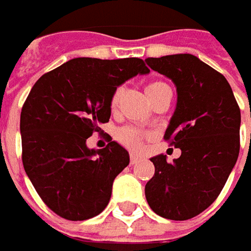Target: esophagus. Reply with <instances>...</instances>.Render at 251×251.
<instances>
[{
    "label": "esophagus",
    "instance_id": "34e87169",
    "mask_svg": "<svg viewBox=\"0 0 251 251\" xmlns=\"http://www.w3.org/2000/svg\"><path fill=\"white\" fill-rule=\"evenodd\" d=\"M141 159V156L140 155H137V153H131L130 155V162H131V165H134V163H137L138 160Z\"/></svg>",
    "mask_w": 251,
    "mask_h": 251
}]
</instances>
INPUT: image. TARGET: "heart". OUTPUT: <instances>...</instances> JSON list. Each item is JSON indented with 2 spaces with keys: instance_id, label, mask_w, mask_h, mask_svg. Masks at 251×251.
Listing matches in <instances>:
<instances>
[{
  "instance_id": "1",
  "label": "heart",
  "mask_w": 251,
  "mask_h": 251,
  "mask_svg": "<svg viewBox=\"0 0 251 251\" xmlns=\"http://www.w3.org/2000/svg\"><path fill=\"white\" fill-rule=\"evenodd\" d=\"M163 86H166V83L152 82L147 86L145 91H147V95L151 96L152 93H155L158 89L163 88ZM121 95H123V89H121V88H117V89L114 91V93L111 95V110H116V109H117V106H119V103H120ZM145 137H147V135H145L142 131L137 130V128H134V127H123V128H119L117 132H116V138H117V141H119L120 144H123V145H126L127 148H130V150H140L141 145H142V141H144Z\"/></svg>"
}]
</instances>
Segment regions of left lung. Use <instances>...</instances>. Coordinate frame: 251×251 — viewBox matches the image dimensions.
Wrapping results in <instances>:
<instances>
[{"label":"left lung","mask_w":251,"mask_h":251,"mask_svg":"<svg viewBox=\"0 0 251 251\" xmlns=\"http://www.w3.org/2000/svg\"><path fill=\"white\" fill-rule=\"evenodd\" d=\"M145 63L176 86L177 103L163 138L181 151L173 163L163 153L151 158L155 175L145 197L159 217L186 221L217 200L236 163L240 109L226 78L193 54Z\"/></svg>","instance_id":"1"}]
</instances>
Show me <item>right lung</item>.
<instances>
[{
    "mask_svg": "<svg viewBox=\"0 0 251 251\" xmlns=\"http://www.w3.org/2000/svg\"><path fill=\"white\" fill-rule=\"evenodd\" d=\"M150 73L141 58H73L42 75L21 113L22 162L46 205L70 221H85L107 207L116 176L130 155L111 141L89 150L86 140L110 119L114 91Z\"/></svg>",
    "mask_w": 251,
    "mask_h": 251,
    "instance_id": "right-lung-1",
    "label": "right lung"
}]
</instances>
